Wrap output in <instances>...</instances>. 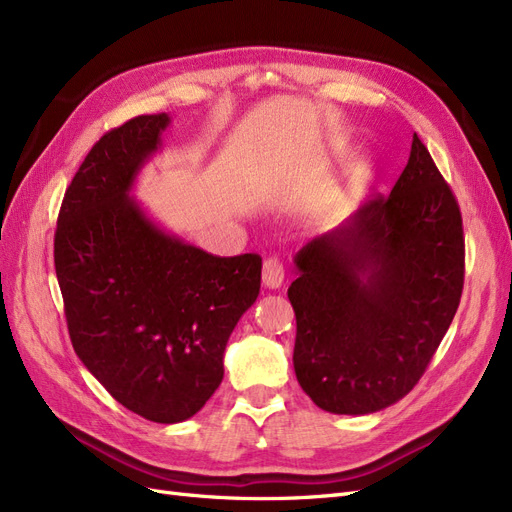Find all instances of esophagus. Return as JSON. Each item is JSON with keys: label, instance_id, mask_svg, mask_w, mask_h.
Returning <instances> with one entry per match:
<instances>
[{"label": "esophagus", "instance_id": "esophagus-1", "mask_svg": "<svg viewBox=\"0 0 512 512\" xmlns=\"http://www.w3.org/2000/svg\"><path fill=\"white\" fill-rule=\"evenodd\" d=\"M262 284L269 290H277L284 284V265L277 258H267L262 265Z\"/></svg>", "mask_w": 512, "mask_h": 512}]
</instances>
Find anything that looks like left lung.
<instances>
[{"label": "left lung", "instance_id": "left-lung-1", "mask_svg": "<svg viewBox=\"0 0 512 512\" xmlns=\"http://www.w3.org/2000/svg\"><path fill=\"white\" fill-rule=\"evenodd\" d=\"M294 267L301 389L333 414H371L406 397L463 288L461 213L416 132L391 194L303 245Z\"/></svg>", "mask_w": 512, "mask_h": 512}]
</instances>
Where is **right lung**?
Segmentation results:
<instances>
[{"instance_id": "1", "label": "right lung", "mask_w": 512, "mask_h": 512, "mask_svg": "<svg viewBox=\"0 0 512 512\" xmlns=\"http://www.w3.org/2000/svg\"><path fill=\"white\" fill-rule=\"evenodd\" d=\"M170 117L141 115L91 147L61 203L55 273L74 352L121 406L188 421L260 292L256 254L220 258L166 232L132 196Z\"/></svg>"}]
</instances>
